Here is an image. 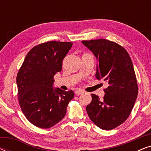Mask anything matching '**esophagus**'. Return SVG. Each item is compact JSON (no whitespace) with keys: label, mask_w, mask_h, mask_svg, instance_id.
<instances>
[{"label":"esophagus","mask_w":151,"mask_h":151,"mask_svg":"<svg viewBox=\"0 0 151 151\" xmlns=\"http://www.w3.org/2000/svg\"><path fill=\"white\" fill-rule=\"evenodd\" d=\"M84 93V91H82V89H77L75 91V93L76 95H80V94H82Z\"/></svg>","instance_id":"obj_1"}]
</instances>
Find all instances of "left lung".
Returning a JSON list of instances; mask_svg holds the SVG:
<instances>
[{"mask_svg":"<svg viewBox=\"0 0 151 151\" xmlns=\"http://www.w3.org/2000/svg\"><path fill=\"white\" fill-rule=\"evenodd\" d=\"M82 42L98 60L96 78L109 84L103 99L91 94L86 112L101 129H113L129 117L137 99L138 86L133 63L127 50L114 42L98 39Z\"/></svg>","mask_w":151,"mask_h":151,"instance_id":"8db88e82","label":"left lung"}]
</instances>
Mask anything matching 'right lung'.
<instances>
[{
  "label": "right lung",
  "instance_id": "add662e5",
  "mask_svg": "<svg viewBox=\"0 0 151 151\" xmlns=\"http://www.w3.org/2000/svg\"><path fill=\"white\" fill-rule=\"evenodd\" d=\"M72 42L50 41L34 47L27 54L16 77L21 110L32 124L52 127L65 116L73 98V91L53 87V77L60 72L63 60Z\"/></svg>",
  "mask_w": 151,
  "mask_h": 151
}]
</instances>
